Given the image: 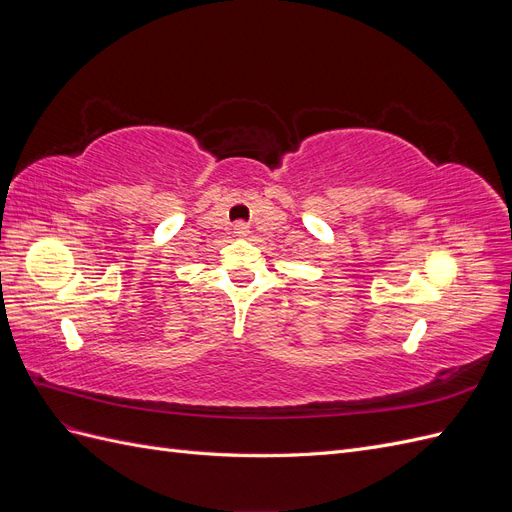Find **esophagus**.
Segmentation results:
<instances>
[{
    "label": "esophagus",
    "mask_w": 512,
    "mask_h": 512,
    "mask_svg": "<svg viewBox=\"0 0 512 512\" xmlns=\"http://www.w3.org/2000/svg\"><path fill=\"white\" fill-rule=\"evenodd\" d=\"M247 232H250V228H247V224H243V222L235 224V235H237V237H247Z\"/></svg>",
    "instance_id": "obj_1"
}]
</instances>
